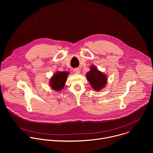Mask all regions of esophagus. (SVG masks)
<instances>
[{"label": "esophagus", "mask_w": 153, "mask_h": 153, "mask_svg": "<svg viewBox=\"0 0 153 153\" xmlns=\"http://www.w3.org/2000/svg\"><path fill=\"white\" fill-rule=\"evenodd\" d=\"M74 72L76 74H79V73H80V69H79V68H74Z\"/></svg>", "instance_id": "esophagus-1"}]
</instances>
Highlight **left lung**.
I'll use <instances>...</instances> for the list:
<instances>
[{
  "instance_id": "1",
  "label": "left lung",
  "mask_w": 153,
  "mask_h": 153,
  "mask_svg": "<svg viewBox=\"0 0 153 153\" xmlns=\"http://www.w3.org/2000/svg\"><path fill=\"white\" fill-rule=\"evenodd\" d=\"M86 76L87 80L95 91H100L106 85L108 80L106 76L98 70L94 65L91 66L90 71L86 73Z\"/></svg>"
}]
</instances>
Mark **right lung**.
<instances>
[{"label": "right lung", "mask_w": 153, "mask_h": 153, "mask_svg": "<svg viewBox=\"0 0 153 153\" xmlns=\"http://www.w3.org/2000/svg\"><path fill=\"white\" fill-rule=\"evenodd\" d=\"M68 74L69 73L67 71H57L54 74L50 80L51 88L57 91L62 90Z\"/></svg>", "instance_id": "1"}]
</instances>
